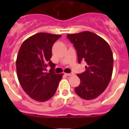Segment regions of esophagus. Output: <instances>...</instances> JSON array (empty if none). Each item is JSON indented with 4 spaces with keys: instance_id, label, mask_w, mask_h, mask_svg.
Segmentation results:
<instances>
[{
    "instance_id": "1",
    "label": "esophagus",
    "mask_w": 129,
    "mask_h": 129,
    "mask_svg": "<svg viewBox=\"0 0 129 129\" xmlns=\"http://www.w3.org/2000/svg\"><path fill=\"white\" fill-rule=\"evenodd\" d=\"M66 75L67 76H68V77H70V76H73L74 74H73V73H66Z\"/></svg>"
}]
</instances>
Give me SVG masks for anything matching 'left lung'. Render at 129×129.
<instances>
[{
	"mask_svg": "<svg viewBox=\"0 0 129 129\" xmlns=\"http://www.w3.org/2000/svg\"><path fill=\"white\" fill-rule=\"evenodd\" d=\"M77 52L78 61L86 62V70L77 76L80 84L75 92L84 100H90L100 96L111 81L113 56L108 43L102 37L86 31L68 34Z\"/></svg>",
	"mask_w": 129,
	"mask_h": 129,
	"instance_id": "8db88e82",
	"label": "left lung"
}]
</instances>
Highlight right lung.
<instances>
[{"mask_svg":"<svg viewBox=\"0 0 129 129\" xmlns=\"http://www.w3.org/2000/svg\"><path fill=\"white\" fill-rule=\"evenodd\" d=\"M61 35L37 33L24 41L16 61L18 81L33 100L45 102L55 94L63 74H54L55 64L50 61L52 45ZM49 64V73L45 70Z\"/></svg>","mask_w":129,"mask_h":129,"instance_id":"right-lung-1","label":"right lung"}]
</instances>
